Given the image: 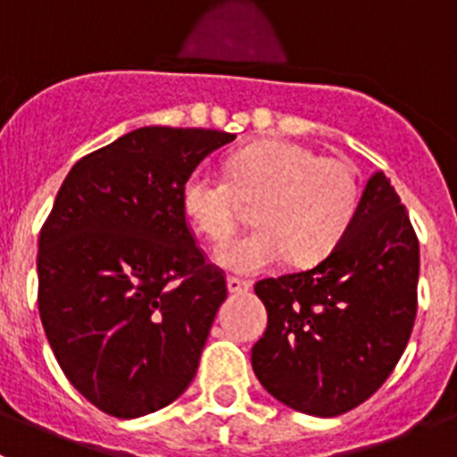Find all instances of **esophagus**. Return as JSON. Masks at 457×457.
<instances>
[{"label": "esophagus", "instance_id": "1", "mask_svg": "<svg viewBox=\"0 0 457 457\" xmlns=\"http://www.w3.org/2000/svg\"><path fill=\"white\" fill-rule=\"evenodd\" d=\"M226 284H228V293H236V295L249 293V288H252V281L240 277H228L226 278Z\"/></svg>", "mask_w": 457, "mask_h": 457}]
</instances>
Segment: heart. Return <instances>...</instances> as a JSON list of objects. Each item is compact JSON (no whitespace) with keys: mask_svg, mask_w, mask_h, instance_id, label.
Returning <instances> with one entry per match:
<instances>
[{"mask_svg":"<svg viewBox=\"0 0 457 457\" xmlns=\"http://www.w3.org/2000/svg\"><path fill=\"white\" fill-rule=\"evenodd\" d=\"M259 199V226L221 242L215 261L240 274H258L286 256L297 265L318 263L348 233L359 208V179L341 157L284 139L249 144L228 157V179L199 169L183 187L187 220L220 242L237 225L239 200Z\"/></svg>","mask_w":457,"mask_h":457,"instance_id":"1","label":"heart"}]
</instances>
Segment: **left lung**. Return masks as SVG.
<instances>
[{"label": "left lung", "mask_w": 457, "mask_h": 457, "mask_svg": "<svg viewBox=\"0 0 457 457\" xmlns=\"http://www.w3.org/2000/svg\"><path fill=\"white\" fill-rule=\"evenodd\" d=\"M419 237L385 173L325 261L253 286L268 329L252 348L261 385L313 417L354 410L385 385L417 318Z\"/></svg>", "instance_id": "left-lung-1"}]
</instances>
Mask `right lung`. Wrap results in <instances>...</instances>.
Masks as SVG:
<instances>
[{
	"mask_svg": "<svg viewBox=\"0 0 457 457\" xmlns=\"http://www.w3.org/2000/svg\"><path fill=\"white\" fill-rule=\"evenodd\" d=\"M233 139L128 132L71 169L40 228V322L63 375L109 417L162 410L196 375L228 290L194 237L183 187Z\"/></svg>",
	"mask_w": 457,
	"mask_h": 457,
	"instance_id": "right-lung-1",
	"label": "right lung"
}]
</instances>
